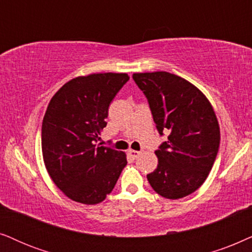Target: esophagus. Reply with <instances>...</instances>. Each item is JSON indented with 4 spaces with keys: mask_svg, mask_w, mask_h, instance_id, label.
I'll list each match as a JSON object with an SVG mask.
<instances>
[{
    "mask_svg": "<svg viewBox=\"0 0 252 252\" xmlns=\"http://www.w3.org/2000/svg\"><path fill=\"white\" fill-rule=\"evenodd\" d=\"M128 154L132 158V159H136V158L139 157L140 152H138V151H135V150H129L128 151Z\"/></svg>",
    "mask_w": 252,
    "mask_h": 252,
    "instance_id": "1",
    "label": "esophagus"
}]
</instances>
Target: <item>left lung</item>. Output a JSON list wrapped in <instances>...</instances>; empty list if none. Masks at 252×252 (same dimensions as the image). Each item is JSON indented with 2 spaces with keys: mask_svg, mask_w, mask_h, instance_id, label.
Segmentation results:
<instances>
[{
  "mask_svg": "<svg viewBox=\"0 0 252 252\" xmlns=\"http://www.w3.org/2000/svg\"><path fill=\"white\" fill-rule=\"evenodd\" d=\"M149 101L161 136L158 167L147 175L153 190L168 199L196 191L209 176L220 144V128L209 99L182 77L166 71L133 73Z\"/></svg>",
  "mask_w": 252,
  "mask_h": 252,
  "instance_id": "1",
  "label": "left lung"
}]
</instances>
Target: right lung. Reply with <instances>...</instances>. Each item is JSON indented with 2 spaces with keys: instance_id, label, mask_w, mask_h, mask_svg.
Returning a JSON list of instances; mask_svg holds the SVG:
<instances>
[{
  "instance_id": "obj_1",
  "label": "right lung",
  "mask_w": 252,
  "mask_h": 252,
  "mask_svg": "<svg viewBox=\"0 0 252 252\" xmlns=\"http://www.w3.org/2000/svg\"><path fill=\"white\" fill-rule=\"evenodd\" d=\"M129 80L126 73L76 77L54 94L43 116L41 147L56 187L75 202L94 205L112 192L126 165L122 151L96 145L108 107Z\"/></svg>"
}]
</instances>
